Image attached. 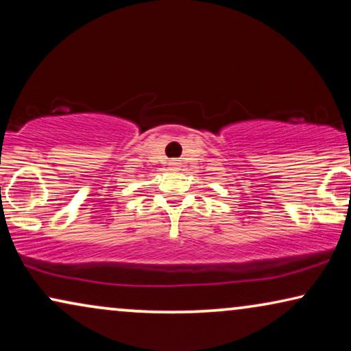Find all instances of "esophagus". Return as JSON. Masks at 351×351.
I'll use <instances>...</instances> for the list:
<instances>
[{
    "instance_id": "esophagus-1",
    "label": "esophagus",
    "mask_w": 351,
    "mask_h": 351,
    "mask_svg": "<svg viewBox=\"0 0 351 351\" xmlns=\"http://www.w3.org/2000/svg\"><path fill=\"white\" fill-rule=\"evenodd\" d=\"M167 166H169L171 171H179L180 169V165L177 161H169V165H167Z\"/></svg>"
}]
</instances>
